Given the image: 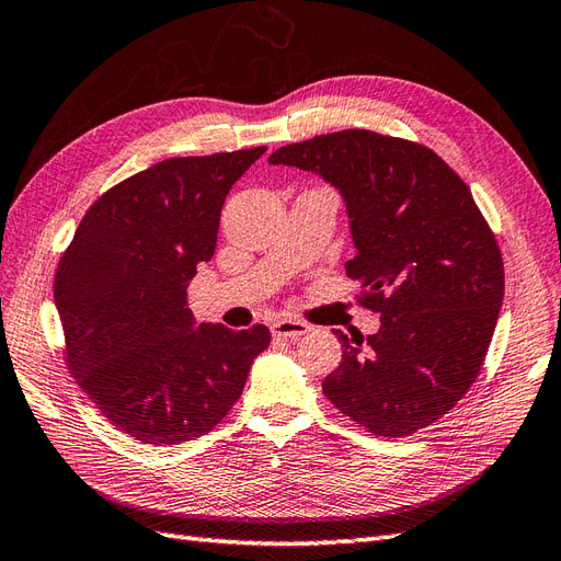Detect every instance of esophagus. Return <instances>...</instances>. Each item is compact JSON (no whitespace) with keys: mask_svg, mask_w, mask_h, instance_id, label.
I'll list each match as a JSON object with an SVG mask.
<instances>
[{"mask_svg":"<svg viewBox=\"0 0 561 561\" xmlns=\"http://www.w3.org/2000/svg\"><path fill=\"white\" fill-rule=\"evenodd\" d=\"M312 327L308 322H300V319H277L275 324H272V335H277V339H300V335H306Z\"/></svg>","mask_w":561,"mask_h":561,"instance_id":"esophagus-1","label":"esophagus"}]
</instances>
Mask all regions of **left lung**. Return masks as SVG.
<instances>
[{"label":"left lung","instance_id":"obj_1","mask_svg":"<svg viewBox=\"0 0 561 561\" xmlns=\"http://www.w3.org/2000/svg\"><path fill=\"white\" fill-rule=\"evenodd\" d=\"M270 164L341 192L374 335L333 331L329 402L378 437H407L451 411L482 371L505 294L501 249L460 175L421 142L345 129L275 150Z\"/></svg>","mask_w":561,"mask_h":561}]
</instances>
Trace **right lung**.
Listing matches in <instances>:
<instances>
[{
  "mask_svg": "<svg viewBox=\"0 0 561 561\" xmlns=\"http://www.w3.org/2000/svg\"><path fill=\"white\" fill-rule=\"evenodd\" d=\"M263 152L173 157L131 175L91 204L58 263L68 369L105 419L142 444L214 430L270 345L263 324L195 327L187 308L228 192Z\"/></svg>",
  "mask_w": 561,
  "mask_h": 561,
  "instance_id": "add662e5",
  "label": "right lung"
}]
</instances>
